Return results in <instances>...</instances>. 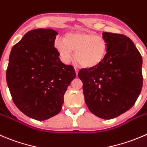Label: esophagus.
<instances>
[{"label":"esophagus","mask_w":147,"mask_h":147,"mask_svg":"<svg viewBox=\"0 0 147 147\" xmlns=\"http://www.w3.org/2000/svg\"><path fill=\"white\" fill-rule=\"evenodd\" d=\"M75 73H76V75H78V72H79V70H78V68H76V67H75Z\"/></svg>","instance_id":"34e87169"}]
</instances>
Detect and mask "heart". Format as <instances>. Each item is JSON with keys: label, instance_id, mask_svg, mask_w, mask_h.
Masks as SVG:
<instances>
[{"label": "heart", "instance_id": "b5f03b06", "mask_svg": "<svg viewBox=\"0 0 147 147\" xmlns=\"http://www.w3.org/2000/svg\"><path fill=\"white\" fill-rule=\"evenodd\" d=\"M55 47L61 58L67 63L72 59L73 52L77 62L85 67L99 65L106 55V42L102 36L82 31L66 34L65 38L57 37Z\"/></svg>", "mask_w": 147, "mask_h": 147}]
</instances>
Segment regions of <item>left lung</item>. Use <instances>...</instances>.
Segmentation results:
<instances>
[{"instance_id":"1","label":"left lung","mask_w":147,"mask_h":147,"mask_svg":"<svg viewBox=\"0 0 147 147\" xmlns=\"http://www.w3.org/2000/svg\"><path fill=\"white\" fill-rule=\"evenodd\" d=\"M106 55L97 66L82 69L78 77L83 85L90 111L102 119H112L129 111L143 85L142 58L134 42L123 34L102 33Z\"/></svg>"}]
</instances>
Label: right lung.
Wrapping results in <instances>:
<instances>
[{
    "mask_svg": "<svg viewBox=\"0 0 147 147\" xmlns=\"http://www.w3.org/2000/svg\"><path fill=\"white\" fill-rule=\"evenodd\" d=\"M57 35L52 28L31 30L10 53L6 81L13 100L23 113L37 121L61 111L64 95L76 77L73 67L59 59Z\"/></svg>",
    "mask_w": 147,
    "mask_h": 147,
    "instance_id": "1",
    "label": "right lung"
}]
</instances>
